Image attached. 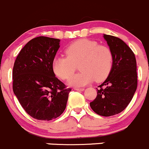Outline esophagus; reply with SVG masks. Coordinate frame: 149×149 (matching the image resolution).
Masks as SVG:
<instances>
[{
  "label": "esophagus",
  "instance_id": "1",
  "mask_svg": "<svg viewBox=\"0 0 149 149\" xmlns=\"http://www.w3.org/2000/svg\"><path fill=\"white\" fill-rule=\"evenodd\" d=\"M75 90H76V91H83L84 90V88H74Z\"/></svg>",
  "mask_w": 149,
  "mask_h": 149
}]
</instances>
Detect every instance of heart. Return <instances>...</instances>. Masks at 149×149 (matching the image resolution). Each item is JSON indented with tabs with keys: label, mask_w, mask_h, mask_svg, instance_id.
<instances>
[{
	"label": "heart",
	"mask_w": 149,
	"mask_h": 149,
	"mask_svg": "<svg viewBox=\"0 0 149 149\" xmlns=\"http://www.w3.org/2000/svg\"><path fill=\"white\" fill-rule=\"evenodd\" d=\"M66 56H56L52 61V70L63 80L70 79L76 65L80 73L72 77L68 82L70 86L81 87L94 80L100 82L110 73L113 65V54L108 47L99 45L95 41L82 39L68 47Z\"/></svg>",
	"instance_id": "b5f03b06"
}]
</instances>
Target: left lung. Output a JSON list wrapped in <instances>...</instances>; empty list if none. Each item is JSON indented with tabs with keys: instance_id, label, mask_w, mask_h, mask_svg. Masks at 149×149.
Here are the masks:
<instances>
[{
	"instance_id": "obj_1",
	"label": "left lung",
	"mask_w": 149,
	"mask_h": 149,
	"mask_svg": "<svg viewBox=\"0 0 149 149\" xmlns=\"http://www.w3.org/2000/svg\"><path fill=\"white\" fill-rule=\"evenodd\" d=\"M103 37L113 54V65L90 107L98 115L109 117L124 110L133 99L137 88V67L134 53L123 40L107 34Z\"/></svg>"
}]
</instances>
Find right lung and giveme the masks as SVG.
<instances>
[{"mask_svg": "<svg viewBox=\"0 0 149 149\" xmlns=\"http://www.w3.org/2000/svg\"><path fill=\"white\" fill-rule=\"evenodd\" d=\"M59 39L38 37L28 42L13 68V90L27 114L40 120H51L65 110L70 88L55 77L52 61Z\"/></svg>", "mask_w": 149, "mask_h": 149, "instance_id": "obj_1", "label": "right lung"}]
</instances>
